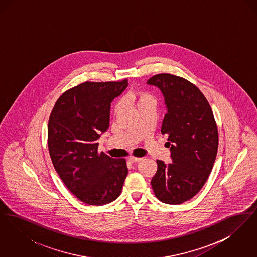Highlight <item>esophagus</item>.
<instances>
[{
  "label": "esophagus",
  "mask_w": 257,
  "mask_h": 257,
  "mask_svg": "<svg viewBox=\"0 0 257 257\" xmlns=\"http://www.w3.org/2000/svg\"><path fill=\"white\" fill-rule=\"evenodd\" d=\"M143 160V158H139V157H130L129 158V161L131 162V163H139V162H141Z\"/></svg>",
  "instance_id": "esophagus-1"
}]
</instances>
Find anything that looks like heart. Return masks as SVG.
Listing matches in <instances>:
<instances>
[{"mask_svg":"<svg viewBox=\"0 0 257 257\" xmlns=\"http://www.w3.org/2000/svg\"><path fill=\"white\" fill-rule=\"evenodd\" d=\"M124 101L127 102V103H135L137 105V107H139V106H141V105H143L145 103L153 101V98L147 91H144V90H134V91H129L124 96ZM120 109H121V104L118 103V104L115 105L114 111L118 112Z\"/></svg>","mask_w":257,"mask_h":257,"instance_id":"1","label":"heart"}]
</instances>
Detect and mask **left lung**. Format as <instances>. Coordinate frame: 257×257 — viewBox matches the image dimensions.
Segmentation results:
<instances>
[{"mask_svg":"<svg viewBox=\"0 0 257 257\" xmlns=\"http://www.w3.org/2000/svg\"><path fill=\"white\" fill-rule=\"evenodd\" d=\"M165 98L167 113L161 132L167 135L172 163L157 160L151 179L155 196L167 204H181L202 189L211 173L219 146L217 124L207 99L194 84L157 74L147 81Z\"/></svg>","mask_w":257,"mask_h":257,"instance_id":"left-lung-1","label":"left lung"}]
</instances>
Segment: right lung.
<instances>
[{"mask_svg": "<svg viewBox=\"0 0 257 257\" xmlns=\"http://www.w3.org/2000/svg\"><path fill=\"white\" fill-rule=\"evenodd\" d=\"M128 86L85 82L66 90L50 114L48 148L67 189L88 205H105L120 196L128 174L125 159L98 153V140L110 126L111 101Z\"/></svg>", "mask_w": 257, "mask_h": 257, "instance_id": "1", "label": "right lung"}]
</instances>
